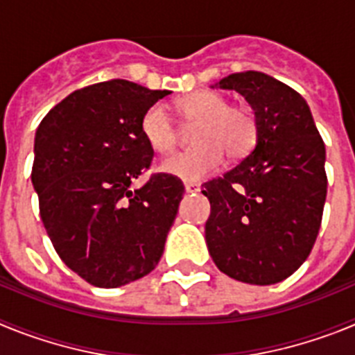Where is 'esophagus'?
Returning a JSON list of instances; mask_svg holds the SVG:
<instances>
[{
	"label": "esophagus",
	"instance_id": "34e87169",
	"mask_svg": "<svg viewBox=\"0 0 355 355\" xmlns=\"http://www.w3.org/2000/svg\"><path fill=\"white\" fill-rule=\"evenodd\" d=\"M184 190H187V193H197L200 190V184H197V183H184Z\"/></svg>",
	"mask_w": 355,
	"mask_h": 355
}]
</instances>
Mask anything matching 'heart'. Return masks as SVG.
Returning a JSON list of instances; mask_svg holds the SVG:
<instances>
[{"mask_svg":"<svg viewBox=\"0 0 355 355\" xmlns=\"http://www.w3.org/2000/svg\"><path fill=\"white\" fill-rule=\"evenodd\" d=\"M178 112L190 124H199L193 142L199 147L167 156L159 163L165 174L197 183L220 171L224 153L229 158H243L258 142L259 126L254 112L245 106L229 105V99L215 90H197L178 101ZM140 131L156 153H171L180 144V131L163 105L144 112Z\"/></svg>","mask_w":355,"mask_h":355,"instance_id":"b5f03b06","label":"heart"}]
</instances>
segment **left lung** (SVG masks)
Masks as SVG:
<instances>
[{"mask_svg":"<svg viewBox=\"0 0 355 355\" xmlns=\"http://www.w3.org/2000/svg\"><path fill=\"white\" fill-rule=\"evenodd\" d=\"M258 119V142L222 178L202 184L211 213L206 243L218 270L241 283L275 284L307 259L325 196V144L309 106L283 81L258 71L218 81Z\"/></svg>","mask_w":355,"mask_h":355,"instance_id":"obj_1","label":"left lung"}]
</instances>
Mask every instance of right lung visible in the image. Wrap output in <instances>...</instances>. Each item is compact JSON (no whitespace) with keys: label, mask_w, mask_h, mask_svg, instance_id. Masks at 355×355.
Here are the masks:
<instances>
[{"label":"right lung","mask_w":355,"mask_h":355,"mask_svg":"<svg viewBox=\"0 0 355 355\" xmlns=\"http://www.w3.org/2000/svg\"><path fill=\"white\" fill-rule=\"evenodd\" d=\"M128 80L74 90L35 133L31 183L42 224L62 261L87 283L117 288L155 270L184 187L150 174L155 150L140 131L149 106L168 96Z\"/></svg>","instance_id":"right-lung-1"}]
</instances>
